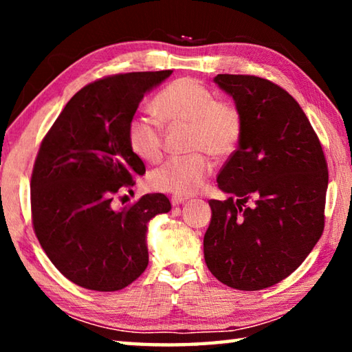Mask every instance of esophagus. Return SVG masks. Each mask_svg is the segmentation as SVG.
Listing matches in <instances>:
<instances>
[{
	"label": "esophagus",
	"mask_w": 352,
	"mask_h": 352,
	"mask_svg": "<svg viewBox=\"0 0 352 352\" xmlns=\"http://www.w3.org/2000/svg\"><path fill=\"white\" fill-rule=\"evenodd\" d=\"M184 201H188V199H186V197H180V195H174V197L170 199V204H172V206L183 205Z\"/></svg>",
	"instance_id": "obj_1"
}]
</instances>
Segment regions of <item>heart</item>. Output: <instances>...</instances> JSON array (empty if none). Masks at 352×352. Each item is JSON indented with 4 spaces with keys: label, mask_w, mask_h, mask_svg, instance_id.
<instances>
[{
    "label": "heart",
    "mask_w": 352,
    "mask_h": 352,
    "mask_svg": "<svg viewBox=\"0 0 352 352\" xmlns=\"http://www.w3.org/2000/svg\"><path fill=\"white\" fill-rule=\"evenodd\" d=\"M152 110L168 124H188V148L204 151L214 158H226L236 151L242 136V116L236 107L217 102L214 93L192 77L170 82L152 100ZM127 144L142 162H158L163 153V132L148 115L129 121ZM204 152L174 157L152 170V188L175 195L195 194L204 186L212 164Z\"/></svg>",
    "instance_id": "b5f03b06"
}]
</instances>
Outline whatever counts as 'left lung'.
<instances>
[{
    "label": "left lung",
    "mask_w": 352,
    "mask_h": 352,
    "mask_svg": "<svg viewBox=\"0 0 352 352\" xmlns=\"http://www.w3.org/2000/svg\"><path fill=\"white\" fill-rule=\"evenodd\" d=\"M242 116L237 151L219 172L231 197L210 200L208 269L237 290H261L295 272L323 234L327 164L300 104L267 79L217 74Z\"/></svg>",
    "instance_id": "8db88e82"
}]
</instances>
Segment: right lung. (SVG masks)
I'll return each instance as SVG.
<instances>
[{"instance_id":"1","label":"right lung","mask_w":352,"mask_h":352,"mask_svg":"<svg viewBox=\"0 0 352 352\" xmlns=\"http://www.w3.org/2000/svg\"><path fill=\"white\" fill-rule=\"evenodd\" d=\"M172 69L105 77L65 105L41 141L31 178L32 223L56 269L83 289L127 287L148 264L147 226L170 211L163 194L113 208L144 163L127 144V126L144 94Z\"/></svg>"}]
</instances>
